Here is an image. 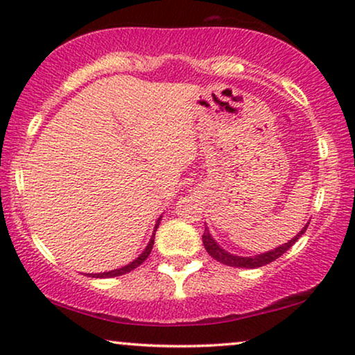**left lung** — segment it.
<instances>
[{"instance_id":"1","label":"left lung","mask_w":355,"mask_h":355,"mask_svg":"<svg viewBox=\"0 0 355 355\" xmlns=\"http://www.w3.org/2000/svg\"><path fill=\"white\" fill-rule=\"evenodd\" d=\"M307 227H309V223L305 225L304 230L294 237V239H291L288 242V244H283V245L276 247L275 250H270V252H266V254L255 255V257H237V255L227 254L226 250H223L221 247L218 245L215 241H213V237L210 236V232H208L207 227H205V232H203L202 239H203V245H205L208 254H210L215 260L221 261L223 265L236 266V268H259V266L268 265V263H271V261H275L276 259H279V257L283 255L286 250H289L291 247H293L295 242H297V239L304 234Z\"/></svg>"}]
</instances>
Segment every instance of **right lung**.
<instances>
[{"label":"right lung","mask_w":355,"mask_h":355,"mask_svg":"<svg viewBox=\"0 0 355 355\" xmlns=\"http://www.w3.org/2000/svg\"><path fill=\"white\" fill-rule=\"evenodd\" d=\"M157 227H158V225L155 226V231H157ZM153 242H155V234L152 236V239H150L147 249H145V250L142 252V254L139 255V259H135V260L132 261V263L125 265V266H123V268H119V270L108 271V273H96V275H90V276H94V278H113V276H121V275H124V273H129V271H132L134 268H137L139 265H142L144 261L147 260V257L150 255V252H152Z\"/></svg>","instance_id":"obj_1"}]
</instances>
